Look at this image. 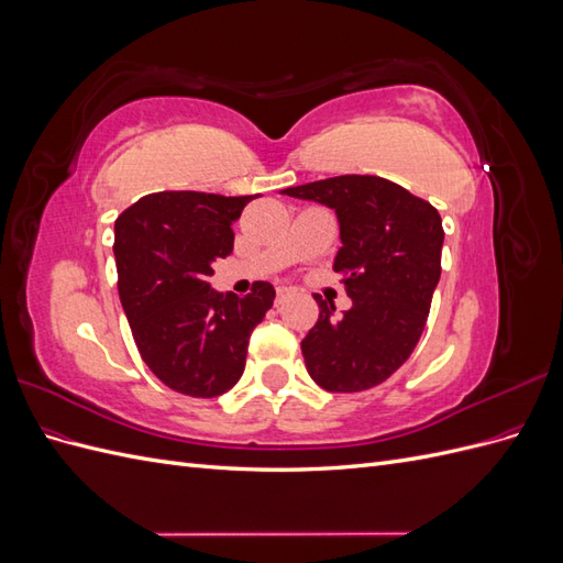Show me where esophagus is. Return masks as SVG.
<instances>
[{
	"mask_svg": "<svg viewBox=\"0 0 563 563\" xmlns=\"http://www.w3.org/2000/svg\"><path fill=\"white\" fill-rule=\"evenodd\" d=\"M286 298H291V288H288V286H279V288H277V298H275V302H277V305H282Z\"/></svg>",
	"mask_w": 563,
	"mask_h": 563,
	"instance_id": "obj_1",
	"label": "esophagus"
}]
</instances>
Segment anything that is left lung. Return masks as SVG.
Segmentation results:
<instances>
[{"instance_id": "8db88e82", "label": "left lung", "mask_w": 563, "mask_h": 563, "mask_svg": "<svg viewBox=\"0 0 563 563\" xmlns=\"http://www.w3.org/2000/svg\"><path fill=\"white\" fill-rule=\"evenodd\" d=\"M282 195L335 211L333 269L352 308L335 317L321 296L319 319L300 343L312 380L327 391L380 385L418 345L441 277L444 228L430 201L378 176H335Z\"/></svg>"}]
</instances>
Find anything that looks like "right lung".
Listing matches in <instances>:
<instances>
[{
	"label": "right lung",
	"instance_id": "right-lung-1",
	"mask_svg": "<svg viewBox=\"0 0 563 563\" xmlns=\"http://www.w3.org/2000/svg\"><path fill=\"white\" fill-rule=\"evenodd\" d=\"M251 197L155 192L114 223L119 300L147 368L180 395L211 399L242 378L253 329L275 300L255 282L244 298L211 288Z\"/></svg>",
	"mask_w": 563,
	"mask_h": 563
}]
</instances>
